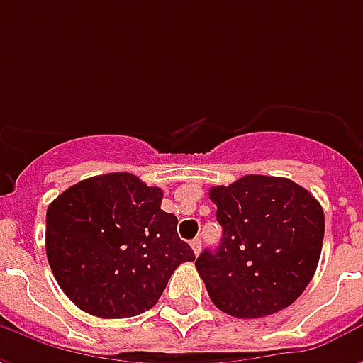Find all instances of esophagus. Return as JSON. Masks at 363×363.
Instances as JSON below:
<instances>
[{"label": "esophagus", "instance_id": "esophagus-1", "mask_svg": "<svg viewBox=\"0 0 363 363\" xmlns=\"http://www.w3.org/2000/svg\"><path fill=\"white\" fill-rule=\"evenodd\" d=\"M190 247H192V251H194V255H198V252H200V249H202V241H200V239H192V241H190Z\"/></svg>", "mask_w": 363, "mask_h": 363}]
</instances>
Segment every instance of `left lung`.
Here are the masks:
<instances>
[{
  "mask_svg": "<svg viewBox=\"0 0 363 363\" xmlns=\"http://www.w3.org/2000/svg\"><path fill=\"white\" fill-rule=\"evenodd\" d=\"M223 235L196 259L210 299L237 319L286 309L303 294L319 264L325 213L303 186L281 177L247 174L212 186Z\"/></svg>",
  "mask_w": 363,
  "mask_h": 363,
  "instance_id": "8db88e82",
  "label": "left lung"
}]
</instances>
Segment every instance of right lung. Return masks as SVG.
Instances as JSON below:
<instances>
[{
    "label": "right lung",
    "mask_w": 363,
    "mask_h": 363,
    "mask_svg": "<svg viewBox=\"0 0 363 363\" xmlns=\"http://www.w3.org/2000/svg\"><path fill=\"white\" fill-rule=\"evenodd\" d=\"M161 200L163 190L134 174L108 173L48 206V264L79 309L101 319L135 317L157 303L179 264L194 260Z\"/></svg>",
    "instance_id": "right-lung-1"
}]
</instances>
